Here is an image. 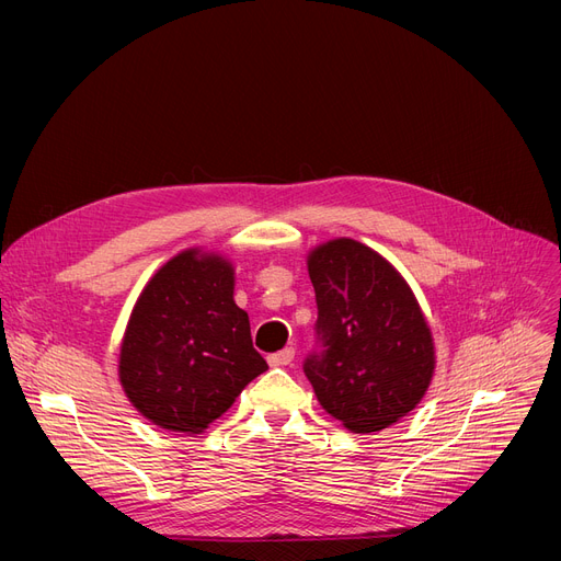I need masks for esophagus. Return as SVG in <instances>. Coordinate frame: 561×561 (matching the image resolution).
<instances>
[{"label": "esophagus", "mask_w": 561, "mask_h": 561, "mask_svg": "<svg viewBox=\"0 0 561 561\" xmlns=\"http://www.w3.org/2000/svg\"><path fill=\"white\" fill-rule=\"evenodd\" d=\"M293 357H296V350L284 347V350H279V352H275V355L268 357V364L273 368H282V366H288L293 362Z\"/></svg>", "instance_id": "esophagus-1"}]
</instances>
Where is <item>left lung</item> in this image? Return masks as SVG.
<instances>
[{"mask_svg":"<svg viewBox=\"0 0 561 561\" xmlns=\"http://www.w3.org/2000/svg\"><path fill=\"white\" fill-rule=\"evenodd\" d=\"M322 341L305 362L320 407L350 432L398 423L427 393L436 350L407 279L373 248L332 239L307 254Z\"/></svg>","mask_w":561,"mask_h":561,"instance_id":"left-lung-1","label":"left lung"}]
</instances>
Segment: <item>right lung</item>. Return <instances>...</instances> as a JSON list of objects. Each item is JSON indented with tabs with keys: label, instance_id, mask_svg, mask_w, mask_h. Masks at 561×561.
<instances>
[{
	"label": "right lung",
	"instance_id": "add662e5",
	"mask_svg": "<svg viewBox=\"0 0 561 561\" xmlns=\"http://www.w3.org/2000/svg\"><path fill=\"white\" fill-rule=\"evenodd\" d=\"M233 263L188 248L140 290L117 357V379L140 416L199 434L268 364L252 347L250 318L233 302Z\"/></svg>",
	"mask_w": 561,
	"mask_h": 561
}]
</instances>
